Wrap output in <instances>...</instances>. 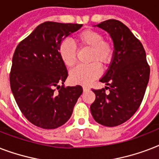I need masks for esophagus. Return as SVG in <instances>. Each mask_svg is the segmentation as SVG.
<instances>
[{"mask_svg": "<svg viewBox=\"0 0 159 159\" xmlns=\"http://www.w3.org/2000/svg\"><path fill=\"white\" fill-rule=\"evenodd\" d=\"M82 88H83V92H87V91H89V89H90L89 87H85V86H84V87H82Z\"/></svg>", "mask_w": 159, "mask_h": 159, "instance_id": "esophagus-1", "label": "esophagus"}]
</instances>
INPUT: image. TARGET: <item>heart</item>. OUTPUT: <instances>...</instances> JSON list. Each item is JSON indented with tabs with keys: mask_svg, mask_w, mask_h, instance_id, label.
<instances>
[{
	"mask_svg": "<svg viewBox=\"0 0 159 159\" xmlns=\"http://www.w3.org/2000/svg\"><path fill=\"white\" fill-rule=\"evenodd\" d=\"M80 48L90 49L88 65H79L70 72V80L75 84L87 86L100 76L102 67H108L115 56V45L105 38L102 31L86 30L75 36ZM61 59L67 67H72L77 61V49L70 41H62L58 47Z\"/></svg>",
	"mask_w": 159,
	"mask_h": 159,
	"instance_id": "heart-1",
	"label": "heart"
}]
</instances>
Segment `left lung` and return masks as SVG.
Instances as JSON below:
<instances>
[{
  "label": "left lung",
  "mask_w": 159,
  "mask_h": 159,
  "mask_svg": "<svg viewBox=\"0 0 159 159\" xmlns=\"http://www.w3.org/2000/svg\"><path fill=\"white\" fill-rule=\"evenodd\" d=\"M97 27L107 31L113 39L115 56L100 82L109 89H92L96 100L91 112L97 123L114 127L125 123L135 113L143 99L150 67L143 44L130 30L116 20L103 21Z\"/></svg>",
  "instance_id": "1"
}]
</instances>
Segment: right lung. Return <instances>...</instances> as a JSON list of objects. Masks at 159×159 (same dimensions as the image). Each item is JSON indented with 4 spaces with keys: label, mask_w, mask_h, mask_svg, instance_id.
<instances>
[{
    "label": "right lung",
    "mask_w": 159,
    "mask_h": 159,
    "mask_svg": "<svg viewBox=\"0 0 159 159\" xmlns=\"http://www.w3.org/2000/svg\"><path fill=\"white\" fill-rule=\"evenodd\" d=\"M82 25L47 21L16 47L10 84L25 117L42 129H51L70 119L81 86L65 87L67 71L58 53L60 43Z\"/></svg>",
    "instance_id": "1"
}]
</instances>
